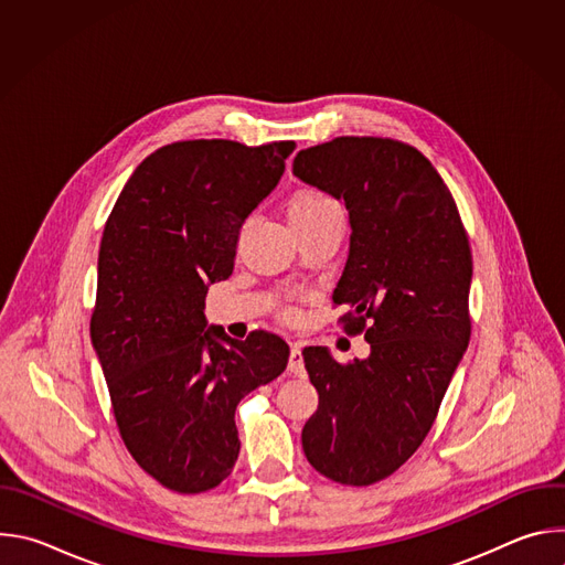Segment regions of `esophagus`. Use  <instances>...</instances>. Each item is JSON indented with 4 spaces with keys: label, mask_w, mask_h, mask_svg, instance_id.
I'll use <instances>...</instances> for the list:
<instances>
[{
    "label": "esophagus",
    "mask_w": 565,
    "mask_h": 565,
    "mask_svg": "<svg viewBox=\"0 0 565 565\" xmlns=\"http://www.w3.org/2000/svg\"><path fill=\"white\" fill-rule=\"evenodd\" d=\"M288 371L295 373L297 377L306 375V366H303V358H301V349L297 344L290 347V360H288Z\"/></svg>",
    "instance_id": "esophagus-1"
}]
</instances>
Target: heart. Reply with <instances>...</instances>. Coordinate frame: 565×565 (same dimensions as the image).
<instances>
[{
	"mask_svg": "<svg viewBox=\"0 0 565 565\" xmlns=\"http://www.w3.org/2000/svg\"><path fill=\"white\" fill-rule=\"evenodd\" d=\"M288 218L292 223V227L299 232L317 227L327 221L333 218H342V210L340 205L324 192L312 190V188H303L297 190L290 201H288ZM284 317H292V310L286 308Z\"/></svg>",
	"mask_w": 565,
	"mask_h": 565,
	"instance_id": "heart-1",
	"label": "heart"
}]
</instances>
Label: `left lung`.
Returning <instances> with one entry per match:
<instances>
[{
    "label": "left lung",
    "mask_w": 565,
    "mask_h": 565,
    "mask_svg": "<svg viewBox=\"0 0 565 565\" xmlns=\"http://www.w3.org/2000/svg\"><path fill=\"white\" fill-rule=\"evenodd\" d=\"M292 172L349 210L333 306L347 308L344 333L371 344L362 362L301 351L319 393L301 445L321 476L366 488L423 445L469 344V238L436 168L402 140L340 136L301 149Z\"/></svg>",
    "instance_id": "obj_1"
}]
</instances>
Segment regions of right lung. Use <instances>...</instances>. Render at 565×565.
I'll list each match as a JSON object with an SVG mask.
<instances>
[{"label":"right lung","instance_id":"add662e5","mask_svg":"<svg viewBox=\"0 0 565 565\" xmlns=\"http://www.w3.org/2000/svg\"><path fill=\"white\" fill-rule=\"evenodd\" d=\"M292 149L295 140L166 145L136 168L105 223L92 342L127 451L172 492L201 494L232 473L236 405L288 364L279 335L238 342L205 331L203 308Z\"/></svg>","mask_w":565,"mask_h":565}]
</instances>
